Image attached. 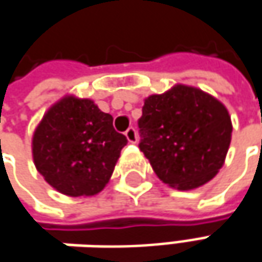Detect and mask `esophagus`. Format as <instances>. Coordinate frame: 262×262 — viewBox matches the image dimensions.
Listing matches in <instances>:
<instances>
[{"instance_id": "obj_1", "label": "esophagus", "mask_w": 262, "mask_h": 262, "mask_svg": "<svg viewBox=\"0 0 262 262\" xmlns=\"http://www.w3.org/2000/svg\"><path fill=\"white\" fill-rule=\"evenodd\" d=\"M124 135H126V139L129 140L130 143H136L138 142V133L135 130V127H129Z\"/></svg>"}]
</instances>
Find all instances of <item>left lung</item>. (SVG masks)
Returning a JSON list of instances; mask_svg holds the SVG:
<instances>
[{"label":"left lung","mask_w":262,"mask_h":262,"mask_svg":"<svg viewBox=\"0 0 262 262\" xmlns=\"http://www.w3.org/2000/svg\"><path fill=\"white\" fill-rule=\"evenodd\" d=\"M139 129V148L155 174L181 191L202 187L219 172L232 139L228 108L184 84L145 98Z\"/></svg>","instance_id":"obj_1"}]
</instances>
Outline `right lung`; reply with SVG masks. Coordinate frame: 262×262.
Returning a JSON list of instances; mask_svg holds the SVG:
<instances>
[{"mask_svg": "<svg viewBox=\"0 0 262 262\" xmlns=\"http://www.w3.org/2000/svg\"><path fill=\"white\" fill-rule=\"evenodd\" d=\"M126 136L90 98L65 95L34 129L32 154L45 181L69 197H91L110 181Z\"/></svg>", "mask_w": 262, "mask_h": 262, "instance_id": "right-lung-1", "label": "right lung"}]
</instances>
